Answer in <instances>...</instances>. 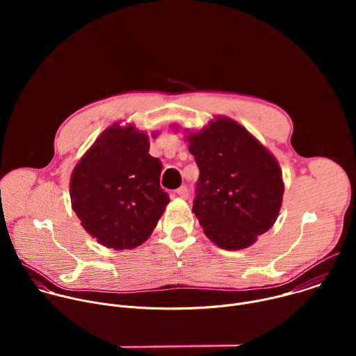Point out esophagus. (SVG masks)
<instances>
[{
	"label": "esophagus",
	"mask_w": 356,
	"mask_h": 356,
	"mask_svg": "<svg viewBox=\"0 0 356 356\" xmlns=\"http://www.w3.org/2000/svg\"><path fill=\"white\" fill-rule=\"evenodd\" d=\"M177 195L180 197V198H187L188 197V188L186 187V186H181L180 188H177Z\"/></svg>",
	"instance_id": "esophagus-1"
}]
</instances>
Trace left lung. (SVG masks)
Segmentation results:
<instances>
[{
	"label": "left lung",
	"mask_w": 356,
	"mask_h": 356,
	"mask_svg": "<svg viewBox=\"0 0 356 356\" xmlns=\"http://www.w3.org/2000/svg\"><path fill=\"white\" fill-rule=\"evenodd\" d=\"M186 139L200 169L193 213L202 231L227 250L255 243L279 217L284 193L279 162L246 128L222 115Z\"/></svg>",
	"instance_id": "1"
}]
</instances>
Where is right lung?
<instances>
[{"label":"right lung","mask_w":356,"mask_h":356,"mask_svg":"<svg viewBox=\"0 0 356 356\" xmlns=\"http://www.w3.org/2000/svg\"><path fill=\"white\" fill-rule=\"evenodd\" d=\"M149 146L147 134L117 122L103 131L73 169L72 209L98 243L134 249L150 236L165 213L169 195L159 184L162 162L149 155Z\"/></svg>","instance_id":"1"}]
</instances>
